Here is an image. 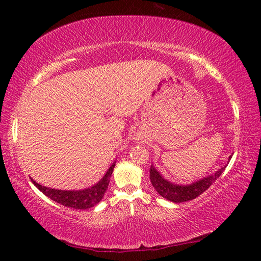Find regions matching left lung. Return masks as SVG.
<instances>
[{
  "instance_id": "8db88e82",
  "label": "left lung",
  "mask_w": 261,
  "mask_h": 261,
  "mask_svg": "<svg viewBox=\"0 0 261 261\" xmlns=\"http://www.w3.org/2000/svg\"><path fill=\"white\" fill-rule=\"evenodd\" d=\"M230 159H231V155L229 156L228 162L230 161ZM228 162L227 165L221 167L220 169L218 171H215L214 174L206 176V177H202L201 179L196 180V182H193L191 184L183 185V184L171 183L163 177V176L160 174V171H158L156 168L154 166H151V170H149V179H151L152 185L160 196L166 198L167 200L176 202V204H179V202L192 200L198 196H200L202 192H205L206 190L220 177L221 174L223 173V170L226 169V167L228 166Z\"/></svg>"
}]
</instances>
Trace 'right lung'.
Instances as JSON below:
<instances>
[{
	"label": "right lung",
	"instance_id": "1",
	"mask_svg": "<svg viewBox=\"0 0 261 261\" xmlns=\"http://www.w3.org/2000/svg\"><path fill=\"white\" fill-rule=\"evenodd\" d=\"M114 167L115 162L109 167V169L106 171L105 176L98 183L84 190H57L42 187L41 184L35 182L33 178H31V180H32L35 187L40 190L43 194H46L48 198H50L51 200L59 202V204L65 207H71L74 210H87L94 207L102 200L103 194L108 189Z\"/></svg>",
	"mask_w": 261,
	"mask_h": 261
}]
</instances>
